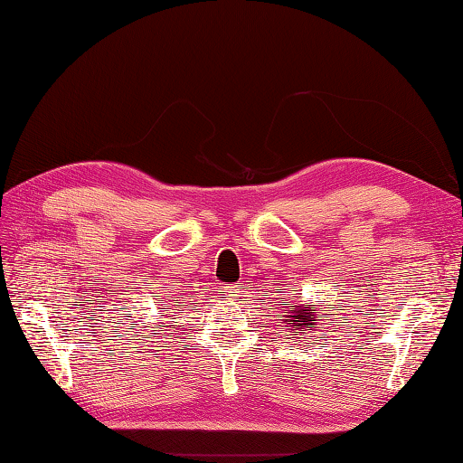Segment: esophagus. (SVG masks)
Listing matches in <instances>:
<instances>
[{
	"label": "esophagus",
	"instance_id": "esophagus-1",
	"mask_svg": "<svg viewBox=\"0 0 463 463\" xmlns=\"http://www.w3.org/2000/svg\"><path fill=\"white\" fill-rule=\"evenodd\" d=\"M220 291H222V296L225 299H232V298L238 296V288H235V286H222Z\"/></svg>",
	"mask_w": 463,
	"mask_h": 463
}]
</instances>
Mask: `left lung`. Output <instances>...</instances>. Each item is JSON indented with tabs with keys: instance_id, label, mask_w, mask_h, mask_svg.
<instances>
[{
	"instance_id": "1",
	"label": "left lung",
	"mask_w": 463,
	"mask_h": 463,
	"mask_svg": "<svg viewBox=\"0 0 463 463\" xmlns=\"http://www.w3.org/2000/svg\"><path fill=\"white\" fill-rule=\"evenodd\" d=\"M286 309V324L288 327H294V335L301 334H309V329L314 332V327L317 326V309L314 307H306V306H294V304H284Z\"/></svg>"
}]
</instances>
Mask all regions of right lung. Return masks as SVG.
<instances>
[{
  "label": "right lung",
  "instance_id": "1",
  "mask_svg": "<svg viewBox=\"0 0 463 463\" xmlns=\"http://www.w3.org/2000/svg\"><path fill=\"white\" fill-rule=\"evenodd\" d=\"M162 309H167V307H162Z\"/></svg>",
  "mask_w": 463,
  "mask_h": 463
}]
</instances>
